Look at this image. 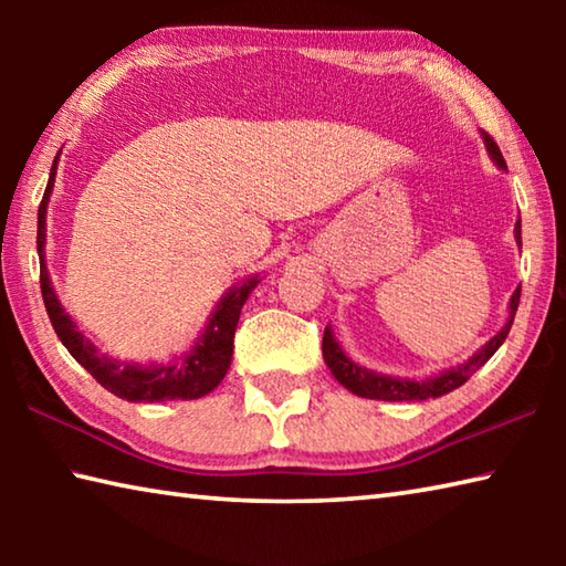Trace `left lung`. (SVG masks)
Returning <instances> with one entry per match:
<instances>
[{
	"label": "left lung",
	"instance_id": "obj_1",
	"mask_svg": "<svg viewBox=\"0 0 566 566\" xmlns=\"http://www.w3.org/2000/svg\"><path fill=\"white\" fill-rule=\"evenodd\" d=\"M484 134V145L490 149V155L494 157V161L500 167H506V161L502 157L500 147H496V142L490 137V134ZM514 234H516V242L522 247V219L516 222L514 227ZM520 294H522V286L514 292L512 296V304H510V322L504 324V329L500 334H494V337L484 344L482 349H479L472 359L459 364L454 369H447L442 371L439 377L432 379H395V377H385V375H377V371H369L364 367H357L352 359L344 357V352L337 342L332 337V329L327 327L324 329V339H322V352H324V361H327V367L332 369L334 379L339 381L342 387H347L352 395L357 397H367V399H381V401H421V399H434V397H442L449 395V391H454L457 387H462L464 381L474 375L479 367H484L486 361H490L492 354L502 347V342L506 339V334L512 329V322H514V314H516V306H520Z\"/></svg>",
	"mask_w": 566,
	"mask_h": 566
}]
</instances>
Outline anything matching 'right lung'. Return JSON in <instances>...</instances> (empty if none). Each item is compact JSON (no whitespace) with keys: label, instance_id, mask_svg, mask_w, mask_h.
Returning <instances> with one entry per match:
<instances>
[{"label":"right lung","instance_id":"right-lung-1","mask_svg":"<svg viewBox=\"0 0 566 566\" xmlns=\"http://www.w3.org/2000/svg\"><path fill=\"white\" fill-rule=\"evenodd\" d=\"M60 157V155H56ZM56 157L46 181L40 212H36V252H40V284L42 300L50 314V322L56 337L70 349L72 357L82 364L90 375L99 381L104 389L127 401H169V399H199L212 391L219 381L224 379L229 364H232L234 352V332L239 322V312L247 302V296L260 280H247L244 284L232 286L209 319L207 329L199 337L197 347L177 364H165V367H132V364H117L107 357H99L97 349L92 347L84 334L76 332L74 322L66 317L60 300L52 290L50 272L44 264V217L46 202H50L54 175H56Z\"/></svg>","mask_w":566,"mask_h":566}]
</instances>
